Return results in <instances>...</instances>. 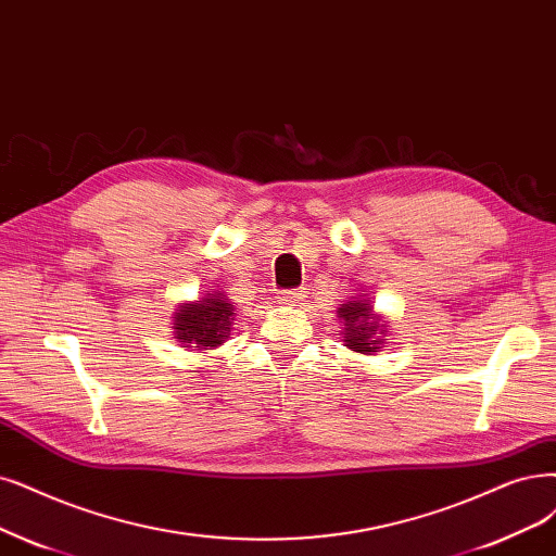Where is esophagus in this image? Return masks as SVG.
<instances>
[{
    "mask_svg": "<svg viewBox=\"0 0 556 556\" xmlns=\"http://www.w3.org/2000/svg\"><path fill=\"white\" fill-rule=\"evenodd\" d=\"M304 291L302 289H293V291H279L277 293V302L279 304H289V306H298L304 300Z\"/></svg>",
    "mask_w": 556,
    "mask_h": 556,
    "instance_id": "esophagus-1",
    "label": "esophagus"
}]
</instances>
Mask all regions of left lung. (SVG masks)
<instances>
[{
	"label": "left lung",
	"mask_w": 556,
	"mask_h": 556,
	"mask_svg": "<svg viewBox=\"0 0 556 556\" xmlns=\"http://www.w3.org/2000/svg\"><path fill=\"white\" fill-rule=\"evenodd\" d=\"M339 318L343 323V341L355 353L371 355L378 353L384 334H387V323L374 314L371 304L366 300H348L339 306Z\"/></svg>",
	"instance_id": "obj_1"
}]
</instances>
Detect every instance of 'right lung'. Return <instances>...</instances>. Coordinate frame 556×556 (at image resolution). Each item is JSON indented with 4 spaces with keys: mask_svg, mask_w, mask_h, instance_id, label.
Returning <instances> with one entry per match:
<instances>
[{
    "mask_svg": "<svg viewBox=\"0 0 556 556\" xmlns=\"http://www.w3.org/2000/svg\"><path fill=\"white\" fill-rule=\"evenodd\" d=\"M233 302L222 291L205 293L197 302H182L174 314V339L192 351H213L231 334Z\"/></svg>",
    "mask_w": 556,
    "mask_h": 556,
    "instance_id": "right-lung-1",
    "label": "right lung"
}]
</instances>
